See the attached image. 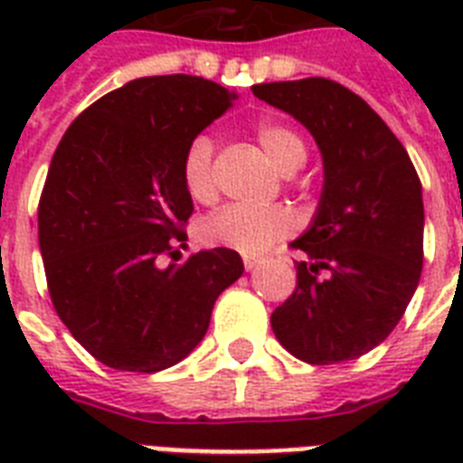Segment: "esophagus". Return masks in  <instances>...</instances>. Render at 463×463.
Masks as SVG:
<instances>
[{"label": "esophagus", "mask_w": 463, "mask_h": 463, "mask_svg": "<svg viewBox=\"0 0 463 463\" xmlns=\"http://www.w3.org/2000/svg\"><path fill=\"white\" fill-rule=\"evenodd\" d=\"M242 264H245L247 271H252V269L260 264V260H257V257H245V260H242Z\"/></svg>", "instance_id": "obj_1"}]
</instances>
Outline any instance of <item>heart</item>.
Instances as JSON below:
<instances>
[{
    "label": "heart",
    "instance_id": "heart-1",
    "mask_svg": "<svg viewBox=\"0 0 463 463\" xmlns=\"http://www.w3.org/2000/svg\"><path fill=\"white\" fill-rule=\"evenodd\" d=\"M254 137L283 175L296 173L307 158V148L300 134L281 122L264 119L254 127ZM182 182L187 194L199 203L213 202L216 180H213V141L206 134H196L182 156ZM296 231V218L281 206H225L211 213L199 235L206 245L228 247L240 254H261L279 240Z\"/></svg>",
    "mask_w": 463,
    "mask_h": 463
}]
</instances>
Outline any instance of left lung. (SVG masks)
Segmentation results:
<instances>
[{"label":"left lung","instance_id":"8db88e82","mask_svg":"<svg viewBox=\"0 0 463 463\" xmlns=\"http://www.w3.org/2000/svg\"><path fill=\"white\" fill-rule=\"evenodd\" d=\"M315 137L319 206L290 245L305 252L293 296L274 309L279 344L309 365L355 360L392 334L423 269V187L406 148L353 90L329 79L252 86ZM322 270L326 277H319Z\"/></svg>","mask_w":463,"mask_h":463}]
</instances>
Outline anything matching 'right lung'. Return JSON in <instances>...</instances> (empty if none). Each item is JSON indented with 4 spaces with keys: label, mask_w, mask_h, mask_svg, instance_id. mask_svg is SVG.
<instances>
[{
    "label": "right lung",
    "mask_w": 463,
    "mask_h": 463,
    "mask_svg": "<svg viewBox=\"0 0 463 463\" xmlns=\"http://www.w3.org/2000/svg\"><path fill=\"white\" fill-rule=\"evenodd\" d=\"M235 98L199 76L134 79L86 108L54 151L38 206L47 288L103 365L160 373L187 358L216 298L245 271L228 247L160 267L194 211L184 148Z\"/></svg>",
    "instance_id": "obj_1"
}]
</instances>
